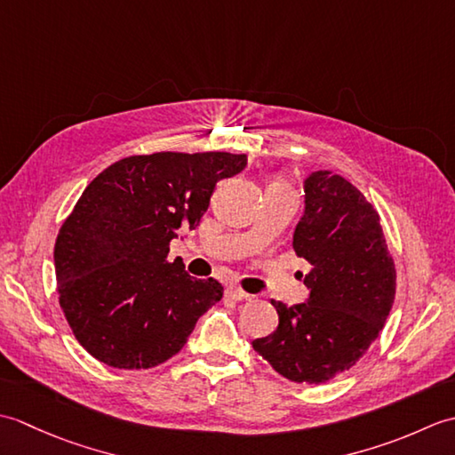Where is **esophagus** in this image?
Returning a JSON list of instances; mask_svg holds the SVG:
<instances>
[{
    "label": "esophagus",
    "mask_w": 455,
    "mask_h": 455,
    "mask_svg": "<svg viewBox=\"0 0 455 455\" xmlns=\"http://www.w3.org/2000/svg\"><path fill=\"white\" fill-rule=\"evenodd\" d=\"M227 297L233 299V301H244V299H250V293H246L244 289H240V287H228Z\"/></svg>",
    "instance_id": "34e87169"
}]
</instances>
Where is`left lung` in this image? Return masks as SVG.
<instances>
[{"label":"left lung","mask_w":455,"mask_h":455,"mask_svg":"<svg viewBox=\"0 0 455 455\" xmlns=\"http://www.w3.org/2000/svg\"><path fill=\"white\" fill-rule=\"evenodd\" d=\"M307 303L274 301L279 324L254 350L295 383H326L355 365L379 336L395 301L397 269L379 215L363 193L328 170L305 180V212L293 235Z\"/></svg>","instance_id":"1"}]
</instances>
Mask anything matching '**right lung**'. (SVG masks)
Here are the masks:
<instances>
[{"instance_id":"add662e5","label":"right lung","mask_w":455,"mask_h":455,"mask_svg":"<svg viewBox=\"0 0 455 455\" xmlns=\"http://www.w3.org/2000/svg\"><path fill=\"white\" fill-rule=\"evenodd\" d=\"M246 154L154 152L105 168L76 203L54 244L58 299L85 352L117 370L176 355L197 318L222 299L168 259L180 228H196L217 181Z\"/></svg>"}]
</instances>
